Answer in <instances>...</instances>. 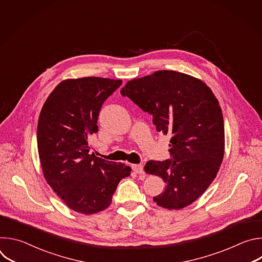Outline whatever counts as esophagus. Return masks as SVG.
<instances>
[{
	"mask_svg": "<svg viewBox=\"0 0 262 262\" xmlns=\"http://www.w3.org/2000/svg\"><path fill=\"white\" fill-rule=\"evenodd\" d=\"M132 169L136 173H143V165L142 164H135L132 165Z\"/></svg>",
	"mask_w": 262,
	"mask_h": 262,
	"instance_id": "esophagus-1",
	"label": "esophagus"
}]
</instances>
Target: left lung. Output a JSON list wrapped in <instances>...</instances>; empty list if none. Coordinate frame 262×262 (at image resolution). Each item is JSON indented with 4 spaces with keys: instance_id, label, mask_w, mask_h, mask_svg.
<instances>
[{
    "instance_id": "8db88e82",
    "label": "left lung",
    "mask_w": 262,
    "mask_h": 262,
    "mask_svg": "<svg viewBox=\"0 0 262 262\" xmlns=\"http://www.w3.org/2000/svg\"><path fill=\"white\" fill-rule=\"evenodd\" d=\"M121 94L152 115L158 132L171 136L173 161L144 167L166 182L154 201L176 210L192 204L215 178L225 152L223 114L211 89L189 74L159 70L128 81Z\"/></svg>"
}]
</instances>
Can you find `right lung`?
<instances>
[{
  "label": "right lung",
  "mask_w": 262,
  "mask_h": 262,
  "mask_svg": "<svg viewBox=\"0 0 262 262\" xmlns=\"http://www.w3.org/2000/svg\"><path fill=\"white\" fill-rule=\"evenodd\" d=\"M121 80L96 77L62 81L47 98L37 126L43 176L72 210L93 214L104 210L130 168L89 155L88 138L96 134L103 101Z\"/></svg>",
  "instance_id": "add662e5"
}]
</instances>
